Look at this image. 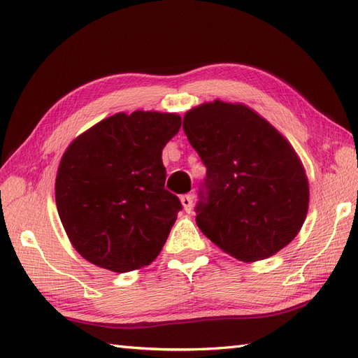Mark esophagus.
<instances>
[{
    "mask_svg": "<svg viewBox=\"0 0 358 358\" xmlns=\"http://www.w3.org/2000/svg\"><path fill=\"white\" fill-rule=\"evenodd\" d=\"M181 204H183V208L186 212H191L192 210V203H194V195L192 194H186L181 196Z\"/></svg>",
    "mask_w": 358,
    "mask_h": 358,
    "instance_id": "obj_1",
    "label": "esophagus"
}]
</instances>
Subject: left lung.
<instances>
[{"mask_svg": "<svg viewBox=\"0 0 358 358\" xmlns=\"http://www.w3.org/2000/svg\"><path fill=\"white\" fill-rule=\"evenodd\" d=\"M183 129L206 166L196 226L223 252L252 263L300 232L309 183L299 155L269 121L241 103L187 110Z\"/></svg>", "mask_w": 358, "mask_h": 358, "instance_id": "obj_1", "label": "left lung"}]
</instances>
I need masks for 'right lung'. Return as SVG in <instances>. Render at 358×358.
Segmentation results:
<instances>
[{"label": "right lung", "mask_w": 358, "mask_h": 358, "mask_svg": "<svg viewBox=\"0 0 358 358\" xmlns=\"http://www.w3.org/2000/svg\"><path fill=\"white\" fill-rule=\"evenodd\" d=\"M180 127L177 113L120 112L69 144L58 166L55 200L83 258L129 272L158 257L181 210L178 196L164 189L162 159Z\"/></svg>", "instance_id": "right-lung-1"}]
</instances>
